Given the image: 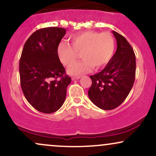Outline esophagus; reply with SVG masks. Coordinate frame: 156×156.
Returning <instances> with one entry per match:
<instances>
[{
  "label": "esophagus",
  "mask_w": 156,
  "mask_h": 156,
  "mask_svg": "<svg viewBox=\"0 0 156 156\" xmlns=\"http://www.w3.org/2000/svg\"><path fill=\"white\" fill-rule=\"evenodd\" d=\"M80 78V76H78V77H73L72 80H78V79H79Z\"/></svg>",
  "instance_id": "esophagus-1"
}]
</instances>
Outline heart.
<instances>
[{
	"label": "heart",
	"instance_id": "1",
	"mask_svg": "<svg viewBox=\"0 0 156 156\" xmlns=\"http://www.w3.org/2000/svg\"><path fill=\"white\" fill-rule=\"evenodd\" d=\"M70 42L72 46L67 43H60L57 54L62 63L70 67L80 53L83 59L67 70L72 76H79L92 67L95 70L102 68L110 61L115 51V40L110 33L86 31L71 36Z\"/></svg>",
	"mask_w": 156,
	"mask_h": 156
}]
</instances>
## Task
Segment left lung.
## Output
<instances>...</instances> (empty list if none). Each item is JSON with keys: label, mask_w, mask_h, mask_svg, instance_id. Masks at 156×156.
Here are the masks:
<instances>
[{"label": "left lung", "mask_w": 156, "mask_h": 156, "mask_svg": "<svg viewBox=\"0 0 156 156\" xmlns=\"http://www.w3.org/2000/svg\"><path fill=\"white\" fill-rule=\"evenodd\" d=\"M117 49L100 72L91 76L92 84L88 91L90 100L98 108L110 110L119 107L132 89L136 73L134 50L123 35L112 31Z\"/></svg>", "instance_id": "1"}]
</instances>
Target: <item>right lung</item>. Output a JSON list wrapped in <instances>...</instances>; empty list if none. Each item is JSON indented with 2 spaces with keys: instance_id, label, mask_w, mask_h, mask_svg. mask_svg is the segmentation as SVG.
I'll list each match as a JSON object with an SVG mask.
<instances>
[{
  "instance_id": "right-lung-1",
  "label": "right lung",
  "mask_w": 156,
  "mask_h": 156,
  "mask_svg": "<svg viewBox=\"0 0 156 156\" xmlns=\"http://www.w3.org/2000/svg\"><path fill=\"white\" fill-rule=\"evenodd\" d=\"M66 30L50 27L37 30L24 44L20 60L22 90L27 102L44 113L61 108L71 78L65 75L57 47Z\"/></svg>"
}]
</instances>
